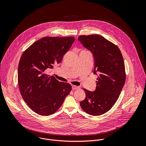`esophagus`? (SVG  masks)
<instances>
[{"label":"esophagus","instance_id":"obj_1","mask_svg":"<svg viewBox=\"0 0 146 146\" xmlns=\"http://www.w3.org/2000/svg\"><path fill=\"white\" fill-rule=\"evenodd\" d=\"M80 88L79 86H76V85H72V89L73 90H76V89H79Z\"/></svg>","mask_w":146,"mask_h":146}]
</instances>
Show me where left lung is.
I'll use <instances>...</instances> for the list:
<instances>
[{"label": "left lung", "instance_id": "obj_1", "mask_svg": "<svg viewBox=\"0 0 146 146\" xmlns=\"http://www.w3.org/2000/svg\"><path fill=\"white\" fill-rule=\"evenodd\" d=\"M78 40L93 53L94 74H98L96 90L92 92L84 88L86 97L80 104L86 113L99 116L113 106L124 87V59L118 46L102 36L80 35Z\"/></svg>", "mask_w": 146, "mask_h": 146}]
</instances>
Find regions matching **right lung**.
Here are the masks:
<instances>
[{
    "label": "right lung",
    "instance_id": "right-lung-1",
    "mask_svg": "<svg viewBox=\"0 0 146 146\" xmlns=\"http://www.w3.org/2000/svg\"><path fill=\"white\" fill-rule=\"evenodd\" d=\"M74 41L73 36L44 37L22 54L18 67L19 88L23 100L35 113L42 116L54 113L70 94V84L60 82L46 71L62 61Z\"/></svg>",
    "mask_w": 146,
    "mask_h": 146
}]
</instances>
